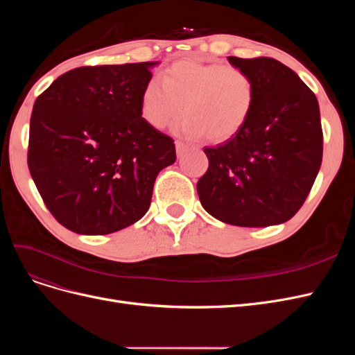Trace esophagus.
Wrapping results in <instances>:
<instances>
[{
  "mask_svg": "<svg viewBox=\"0 0 355 355\" xmlns=\"http://www.w3.org/2000/svg\"><path fill=\"white\" fill-rule=\"evenodd\" d=\"M185 151H187L185 144H182V142L178 141V142H176V153H178V157H180Z\"/></svg>",
  "mask_w": 355,
  "mask_h": 355,
  "instance_id": "34e87169",
  "label": "esophagus"
}]
</instances>
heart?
I'll use <instances>...</instances> for the list:
<instances>
[{"label": "heart", "mask_w": 355, "mask_h": 355, "mask_svg": "<svg viewBox=\"0 0 355 355\" xmlns=\"http://www.w3.org/2000/svg\"><path fill=\"white\" fill-rule=\"evenodd\" d=\"M254 83L235 65L206 63L194 59L170 65L163 80H149L142 92L141 114L154 128H164L182 112L176 132L189 139L206 136L225 142L237 135L254 106Z\"/></svg>", "instance_id": "1"}]
</instances>
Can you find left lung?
<instances>
[{"label":"left lung","instance_id":"1","mask_svg":"<svg viewBox=\"0 0 355 355\" xmlns=\"http://www.w3.org/2000/svg\"><path fill=\"white\" fill-rule=\"evenodd\" d=\"M228 60L252 77L254 106L237 135L204 148L209 168L197 184L201 206L235 227L280 225L295 216L318 175L323 158L318 102L282 62Z\"/></svg>","mask_w":355,"mask_h":355}]
</instances>
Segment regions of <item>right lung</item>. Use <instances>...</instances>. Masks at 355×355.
Masks as SVG:
<instances>
[{
    "label": "right lung",
    "mask_w": 355,
    "mask_h": 355,
    "mask_svg": "<svg viewBox=\"0 0 355 355\" xmlns=\"http://www.w3.org/2000/svg\"><path fill=\"white\" fill-rule=\"evenodd\" d=\"M158 63L72 69L35 101L28 167L47 209L69 231L105 235L142 219L158 173L176 161L173 139L141 114Z\"/></svg>",
    "instance_id": "right-lung-1"
}]
</instances>
